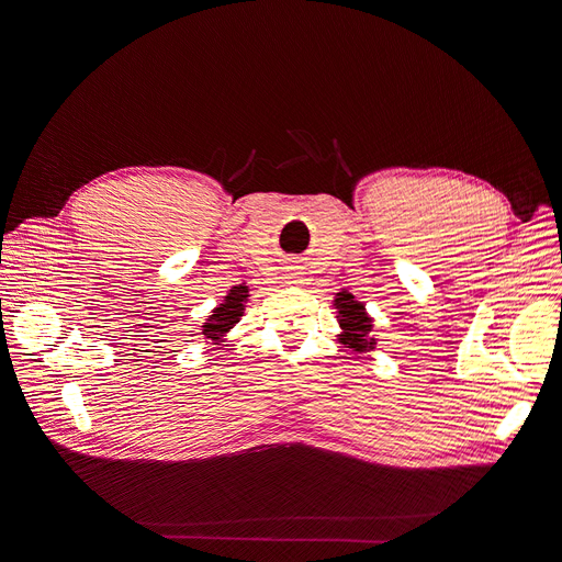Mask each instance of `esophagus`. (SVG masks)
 I'll list each match as a JSON object with an SVG mask.
<instances>
[{"label": "esophagus", "instance_id": "esophagus-1", "mask_svg": "<svg viewBox=\"0 0 562 562\" xmlns=\"http://www.w3.org/2000/svg\"><path fill=\"white\" fill-rule=\"evenodd\" d=\"M289 284H301V282H299V278H291V282H289Z\"/></svg>", "mask_w": 562, "mask_h": 562}]
</instances>
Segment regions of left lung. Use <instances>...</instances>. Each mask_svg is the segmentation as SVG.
<instances>
[{"label":"left lung","instance_id":"1","mask_svg":"<svg viewBox=\"0 0 562 562\" xmlns=\"http://www.w3.org/2000/svg\"><path fill=\"white\" fill-rule=\"evenodd\" d=\"M335 310H337V321L339 328L344 330V335H339V339L344 344H348V348L356 350H373L378 339L373 335V318L367 314V307L356 301V296L348 291H339L335 301H333Z\"/></svg>","mask_w":562,"mask_h":562}]
</instances>
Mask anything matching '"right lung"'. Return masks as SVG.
Returning a JSON list of instances; mask_svg holds the SVG:
<instances>
[{
  "instance_id": "1",
  "label": "right lung",
  "mask_w": 562,
  "mask_h": 562,
  "mask_svg": "<svg viewBox=\"0 0 562 562\" xmlns=\"http://www.w3.org/2000/svg\"><path fill=\"white\" fill-rule=\"evenodd\" d=\"M248 291L250 289L246 284H236L227 291L223 303L210 314V318H206V323L202 326L204 339L221 341L225 337V333H229L236 323H239V318L244 316V310H246Z\"/></svg>"
}]
</instances>
